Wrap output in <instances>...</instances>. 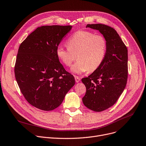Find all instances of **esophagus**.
<instances>
[{
  "mask_svg": "<svg viewBox=\"0 0 146 146\" xmlns=\"http://www.w3.org/2000/svg\"><path fill=\"white\" fill-rule=\"evenodd\" d=\"M74 78H75V81H76V83H78L80 81V78L79 77L76 76H74Z\"/></svg>",
  "mask_w": 146,
  "mask_h": 146,
  "instance_id": "esophagus-1",
  "label": "esophagus"
}]
</instances>
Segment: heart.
Instances as JSON below:
<instances>
[{
  "label": "heart",
  "mask_w": 146,
  "mask_h": 146,
  "mask_svg": "<svg viewBox=\"0 0 146 146\" xmlns=\"http://www.w3.org/2000/svg\"><path fill=\"white\" fill-rule=\"evenodd\" d=\"M67 45L68 48H57V56L64 65L70 66L76 55L77 61L72 66L71 72L78 74L97 69L104 59L107 50L104 36L83 30L74 33L68 40Z\"/></svg>",
  "instance_id": "b5f03b06"
}]
</instances>
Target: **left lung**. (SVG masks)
Instances as JSON below:
<instances>
[{"mask_svg": "<svg viewBox=\"0 0 146 146\" xmlns=\"http://www.w3.org/2000/svg\"><path fill=\"white\" fill-rule=\"evenodd\" d=\"M96 30L107 42L104 59L93 73L82 78L86 87L83 98L88 109L101 112L112 107L123 92L127 79V49L117 32L102 24H87L86 28Z\"/></svg>", "mask_w": 146, "mask_h": 146, "instance_id": "8db88e82", "label": "left lung"}]
</instances>
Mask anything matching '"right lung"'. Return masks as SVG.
<instances>
[{
  "instance_id": "right-lung-1",
  "label": "right lung",
  "mask_w": 146,
  "mask_h": 146,
  "mask_svg": "<svg viewBox=\"0 0 146 146\" xmlns=\"http://www.w3.org/2000/svg\"><path fill=\"white\" fill-rule=\"evenodd\" d=\"M72 25L38 27L19 46L15 77L29 103L43 111H52L62 103L75 84L74 77L60 63L56 49Z\"/></svg>"
}]
</instances>
